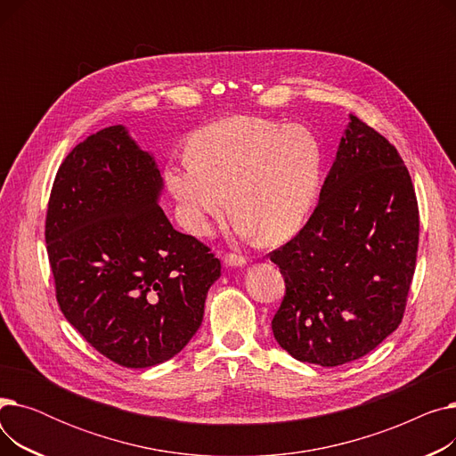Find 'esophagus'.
I'll list each match as a JSON object with an SVG mask.
<instances>
[{"mask_svg": "<svg viewBox=\"0 0 456 456\" xmlns=\"http://www.w3.org/2000/svg\"><path fill=\"white\" fill-rule=\"evenodd\" d=\"M224 262L227 266H244L246 258L242 255H236V253H225Z\"/></svg>", "mask_w": 456, "mask_h": 456, "instance_id": "34e87169", "label": "esophagus"}]
</instances>
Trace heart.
I'll list each match as a JSON object with an SVG mask.
<instances>
[{
  "instance_id": "b5f03b06",
  "label": "heart",
  "mask_w": 456,
  "mask_h": 456,
  "mask_svg": "<svg viewBox=\"0 0 456 456\" xmlns=\"http://www.w3.org/2000/svg\"><path fill=\"white\" fill-rule=\"evenodd\" d=\"M166 167L183 225L207 236L229 210L242 236L277 244L299 231L314 205L323 151L314 133L258 116H229L188 138Z\"/></svg>"
}]
</instances>
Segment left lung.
<instances>
[{"label": "left lung", "mask_w": 456, "mask_h": 456, "mask_svg": "<svg viewBox=\"0 0 456 456\" xmlns=\"http://www.w3.org/2000/svg\"><path fill=\"white\" fill-rule=\"evenodd\" d=\"M418 242V200L399 151L351 116L314 212L270 253L286 286L272 320L279 346L325 368L373 351L403 320Z\"/></svg>", "instance_id": "8db88e82"}]
</instances>
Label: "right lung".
Listing matches in <instances>:
<instances>
[{"label": "right lung", "mask_w": 456, "mask_h": 456, "mask_svg": "<svg viewBox=\"0 0 456 456\" xmlns=\"http://www.w3.org/2000/svg\"><path fill=\"white\" fill-rule=\"evenodd\" d=\"M160 190L153 157L112 126L66 155L47 201L57 303L95 351L124 368L175 356L222 273L208 246L172 227Z\"/></svg>", "instance_id": "1"}]
</instances>
